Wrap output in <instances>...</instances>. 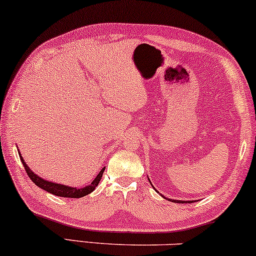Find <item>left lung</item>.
<instances>
[{
  "instance_id": "obj_1",
  "label": "left lung",
  "mask_w": 256,
  "mask_h": 256,
  "mask_svg": "<svg viewBox=\"0 0 256 256\" xmlns=\"http://www.w3.org/2000/svg\"><path fill=\"white\" fill-rule=\"evenodd\" d=\"M148 182H150V180H148ZM151 186H152V184H151ZM169 200H171V202H174V203H190V202H194V200H170V198H169Z\"/></svg>"
}]
</instances>
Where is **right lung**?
<instances>
[{
  "mask_svg": "<svg viewBox=\"0 0 256 256\" xmlns=\"http://www.w3.org/2000/svg\"><path fill=\"white\" fill-rule=\"evenodd\" d=\"M18 156H20V160L22 162V164H24L26 171H27V174H28L29 177H30V180H33V183L36 184V186L38 188H41V189L46 190L47 192L53 194V195L60 196V197H70V198H80V197H84V196L88 195V194L92 192L93 190H94L98 186V184L100 182V180H102V174H104V170H105V168H102V171H100V172L96 174V177L92 180V183H90V186H84V188L68 186H64V184H60V183L52 182V180H47L41 178V177L38 176V174H34L33 170H30V168H29L27 164H26L24 157L21 156L20 151H18Z\"/></svg>",
  "mask_w": 256,
  "mask_h": 256,
  "instance_id": "add662e5",
  "label": "right lung"
}]
</instances>
